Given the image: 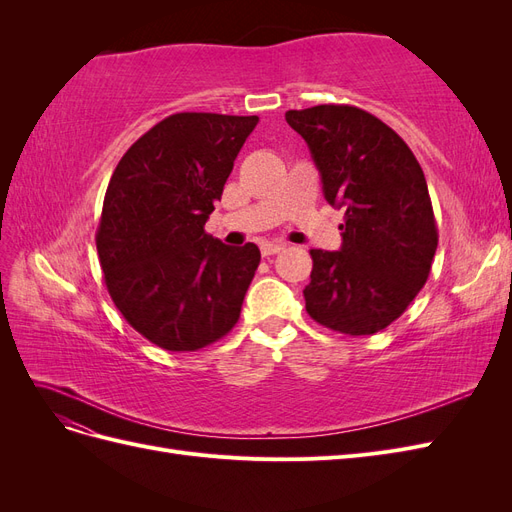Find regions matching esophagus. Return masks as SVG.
<instances>
[{"mask_svg": "<svg viewBox=\"0 0 512 512\" xmlns=\"http://www.w3.org/2000/svg\"><path fill=\"white\" fill-rule=\"evenodd\" d=\"M284 243H262V247H260V252H262V256L265 258H269V256H273V254H277V252H282L284 250Z\"/></svg>", "mask_w": 512, "mask_h": 512, "instance_id": "34e87169", "label": "esophagus"}]
</instances>
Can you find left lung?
Segmentation results:
<instances>
[{"instance_id": "8db88e82", "label": "left lung", "mask_w": 512, "mask_h": 512, "mask_svg": "<svg viewBox=\"0 0 512 512\" xmlns=\"http://www.w3.org/2000/svg\"><path fill=\"white\" fill-rule=\"evenodd\" d=\"M320 170L324 198L344 209L339 252L312 250L305 309L322 327L374 335L427 282L438 226L423 168L393 128L363 108L320 104L286 113Z\"/></svg>"}]
</instances>
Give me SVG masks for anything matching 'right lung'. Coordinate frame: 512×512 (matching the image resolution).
Wrapping results in <instances>:
<instances>
[{"label": "right lung", "mask_w": 512, "mask_h": 512, "mask_svg": "<svg viewBox=\"0 0 512 512\" xmlns=\"http://www.w3.org/2000/svg\"><path fill=\"white\" fill-rule=\"evenodd\" d=\"M258 117L175 113L123 153L108 181L96 247L108 294L134 331L194 352L235 327L260 262L254 243L205 232Z\"/></svg>", "instance_id": "right-lung-1"}]
</instances>
